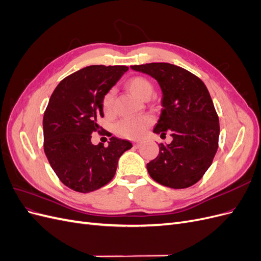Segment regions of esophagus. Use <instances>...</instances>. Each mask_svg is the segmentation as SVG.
Segmentation results:
<instances>
[{"mask_svg": "<svg viewBox=\"0 0 261 261\" xmlns=\"http://www.w3.org/2000/svg\"><path fill=\"white\" fill-rule=\"evenodd\" d=\"M141 145H143V143H140V141H134L133 143L134 148H139V147H141Z\"/></svg>", "mask_w": 261, "mask_h": 261, "instance_id": "34e87169", "label": "esophagus"}]
</instances>
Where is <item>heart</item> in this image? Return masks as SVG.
Instances as JSON below:
<instances>
[{"instance_id": "b5f03b06", "label": "heart", "mask_w": 261, "mask_h": 261, "mask_svg": "<svg viewBox=\"0 0 261 261\" xmlns=\"http://www.w3.org/2000/svg\"><path fill=\"white\" fill-rule=\"evenodd\" d=\"M127 89L139 99L147 100L152 93V85L147 78L141 76L132 77L126 82ZM114 89L109 90L102 99V107L107 114H111L114 110ZM152 124V120L149 116L125 118L116 126V132L120 136L128 139H138L143 137L146 129Z\"/></svg>"}]
</instances>
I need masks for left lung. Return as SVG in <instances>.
Masks as SVG:
<instances>
[{
  "mask_svg": "<svg viewBox=\"0 0 261 261\" xmlns=\"http://www.w3.org/2000/svg\"><path fill=\"white\" fill-rule=\"evenodd\" d=\"M148 74L162 90V111L154 133H171L169 145L147 163L156 183L174 189L196 184L211 165L219 147V116L206 85L187 69L170 63L130 66Z\"/></svg>",
  "mask_w": 261,
  "mask_h": 261,
  "instance_id": "8db88e82",
  "label": "left lung"
}]
</instances>
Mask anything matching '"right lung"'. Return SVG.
I'll list each match as a JSON object with an SVG mask.
<instances>
[{"mask_svg":"<svg viewBox=\"0 0 261 261\" xmlns=\"http://www.w3.org/2000/svg\"><path fill=\"white\" fill-rule=\"evenodd\" d=\"M124 65H91L68 75L54 89L43 115V149L63 184L90 193L114 177L117 161L132 148L128 140L111 137L109 146L91 143V134L105 129L102 99L127 72ZM102 135V133H101Z\"/></svg>","mask_w":261,"mask_h":261,"instance_id":"obj_1","label":"right lung"}]
</instances>
